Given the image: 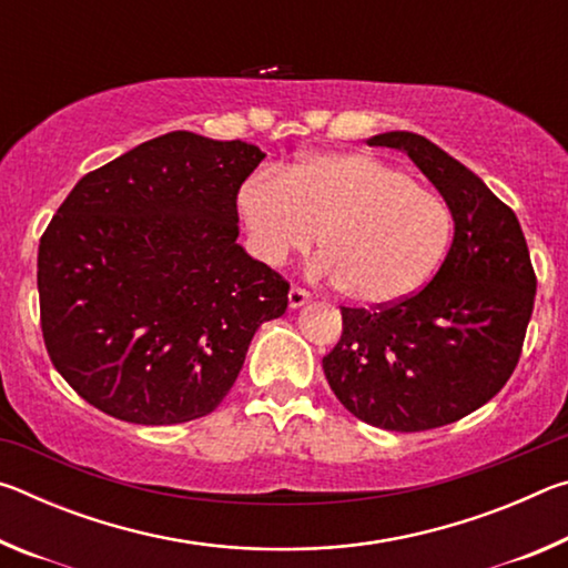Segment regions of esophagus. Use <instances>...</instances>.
I'll return each instance as SVG.
<instances>
[{
    "instance_id": "34e87169",
    "label": "esophagus",
    "mask_w": 568,
    "mask_h": 568,
    "mask_svg": "<svg viewBox=\"0 0 568 568\" xmlns=\"http://www.w3.org/2000/svg\"><path fill=\"white\" fill-rule=\"evenodd\" d=\"M307 301H311V293L303 291V287H297V285H293L291 293H287V303H291V307H301Z\"/></svg>"
}]
</instances>
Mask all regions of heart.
<instances>
[{
    "label": "heart",
    "instance_id": "heart-1",
    "mask_svg": "<svg viewBox=\"0 0 568 568\" xmlns=\"http://www.w3.org/2000/svg\"><path fill=\"white\" fill-rule=\"evenodd\" d=\"M237 207L263 263L283 265L318 237L315 273L363 305L418 291L454 235L440 192L368 152H318L283 175L261 172L243 182Z\"/></svg>",
    "mask_w": 568,
    "mask_h": 568
}]
</instances>
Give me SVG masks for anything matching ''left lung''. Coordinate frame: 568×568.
<instances>
[{
    "label": "left lung",
    "mask_w": 568,
    "mask_h": 568,
    "mask_svg": "<svg viewBox=\"0 0 568 568\" xmlns=\"http://www.w3.org/2000/svg\"><path fill=\"white\" fill-rule=\"evenodd\" d=\"M368 145L406 152L446 197L456 233L420 291L371 311L341 307L343 335L323 371L355 418L416 434L460 420L506 386L536 273L514 210L466 165L416 132L376 134Z\"/></svg>",
    "instance_id": "left-lung-1"
}]
</instances>
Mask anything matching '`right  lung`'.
<instances>
[{
	"instance_id": "add662e5",
	"label": "right lung",
	"mask_w": 568,
	"mask_h": 568,
	"mask_svg": "<svg viewBox=\"0 0 568 568\" xmlns=\"http://www.w3.org/2000/svg\"><path fill=\"white\" fill-rule=\"evenodd\" d=\"M265 152L168 132L77 182L37 255L42 335L60 376L112 418L213 413L287 285L235 240L237 192Z\"/></svg>"
}]
</instances>
